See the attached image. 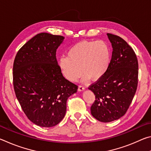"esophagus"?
<instances>
[{
    "mask_svg": "<svg viewBox=\"0 0 151 151\" xmlns=\"http://www.w3.org/2000/svg\"><path fill=\"white\" fill-rule=\"evenodd\" d=\"M85 90V87L84 86H82V85H80L78 86V91H83Z\"/></svg>",
    "mask_w": 151,
    "mask_h": 151,
    "instance_id": "esophagus-1",
    "label": "esophagus"
}]
</instances>
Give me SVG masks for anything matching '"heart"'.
I'll list each match as a JSON object with an SVG mask.
<instances>
[{
  "instance_id": "b5f03b06",
  "label": "heart",
  "mask_w": 151,
  "mask_h": 151,
  "mask_svg": "<svg viewBox=\"0 0 151 151\" xmlns=\"http://www.w3.org/2000/svg\"><path fill=\"white\" fill-rule=\"evenodd\" d=\"M111 48L104 40H83L73 45L67 52V57H61L59 66L65 77L75 82L82 71L83 79L98 80L106 70L111 63Z\"/></svg>"
}]
</instances>
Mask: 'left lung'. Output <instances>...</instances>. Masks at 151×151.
<instances>
[{"label":"left lung","mask_w":151,"mask_h":151,"mask_svg":"<svg viewBox=\"0 0 151 151\" xmlns=\"http://www.w3.org/2000/svg\"><path fill=\"white\" fill-rule=\"evenodd\" d=\"M112 47L108 70L88 88L95 95L91 114L109 122L121 118L131 104L138 84L139 65L134 50L122 38L107 33Z\"/></svg>","instance_id":"obj_1"}]
</instances>
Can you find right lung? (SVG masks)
Here are the masks:
<instances>
[{
	"instance_id": "right-lung-1",
	"label": "right lung",
	"mask_w": 151,
	"mask_h": 151,
	"mask_svg": "<svg viewBox=\"0 0 151 151\" xmlns=\"http://www.w3.org/2000/svg\"><path fill=\"white\" fill-rule=\"evenodd\" d=\"M65 37L37 34L19 50L13 65V85L22 109L30 121L42 127L59 123L66 101L78 86L64 77L56 52Z\"/></svg>"
}]
</instances>
